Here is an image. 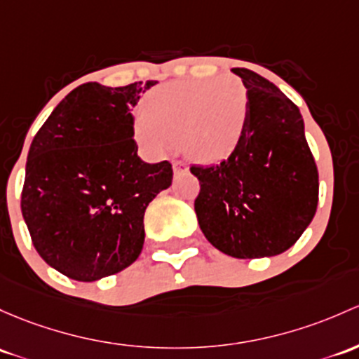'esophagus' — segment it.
Wrapping results in <instances>:
<instances>
[{"label": "esophagus", "mask_w": 359, "mask_h": 359, "mask_svg": "<svg viewBox=\"0 0 359 359\" xmlns=\"http://www.w3.org/2000/svg\"><path fill=\"white\" fill-rule=\"evenodd\" d=\"M173 172H175V173H184V172H187V165L184 163V161L175 160V161H173Z\"/></svg>", "instance_id": "esophagus-1"}]
</instances>
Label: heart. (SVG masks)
Listing matches in <instances>:
<instances>
[{
	"mask_svg": "<svg viewBox=\"0 0 359 359\" xmlns=\"http://www.w3.org/2000/svg\"><path fill=\"white\" fill-rule=\"evenodd\" d=\"M249 94L237 77L170 82L153 89L135 113L134 134L151 154L180 139L194 160L218 163L236 153L248 132Z\"/></svg>",
	"mask_w": 359,
	"mask_h": 359,
	"instance_id": "heart-1",
	"label": "heart"
}]
</instances>
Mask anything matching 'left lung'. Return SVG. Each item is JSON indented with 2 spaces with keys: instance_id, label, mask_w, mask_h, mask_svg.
Masks as SVG:
<instances>
[{
  "instance_id": "8db88e82",
  "label": "left lung",
  "mask_w": 359,
  "mask_h": 359,
  "mask_svg": "<svg viewBox=\"0 0 359 359\" xmlns=\"http://www.w3.org/2000/svg\"><path fill=\"white\" fill-rule=\"evenodd\" d=\"M249 94V123L232 156L192 165L199 227L218 251L239 259L275 256L296 243L318 205V170L296 104L270 81L233 69Z\"/></svg>"
}]
</instances>
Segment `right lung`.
Returning <instances> with one entry per match:
<instances>
[{
    "label": "right lung",
    "mask_w": 359,
    "mask_h": 359,
    "mask_svg": "<svg viewBox=\"0 0 359 359\" xmlns=\"http://www.w3.org/2000/svg\"><path fill=\"white\" fill-rule=\"evenodd\" d=\"M154 84L86 82L34 135L22 215L41 258L74 280L132 265L144 244V211L172 184V163H146L134 141L132 108Z\"/></svg>",
    "instance_id": "1"
}]
</instances>
